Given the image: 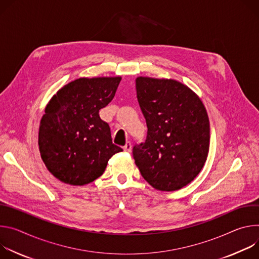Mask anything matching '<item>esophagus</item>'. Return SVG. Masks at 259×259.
<instances>
[{"instance_id": "esophagus-1", "label": "esophagus", "mask_w": 259, "mask_h": 259, "mask_svg": "<svg viewBox=\"0 0 259 259\" xmlns=\"http://www.w3.org/2000/svg\"><path fill=\"white\" fill-rule=\"evenodd\" d=\"M123 150H124L125 152H131V151H132V144H131V142H126V143H125V145H124V147H123Z\"/></svg>"}]
</instances>
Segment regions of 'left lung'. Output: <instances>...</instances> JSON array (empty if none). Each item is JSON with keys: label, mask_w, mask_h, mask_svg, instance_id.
<instances>
[{"label": "left lung", "mask_w": 259, "mask_h": 259, "mask_svg": "<svg viewBox=\"0 0 259 259\" xmlns=\"http://www.w3.org/2000/svg\"><path fill=\"white\" fill-rule=\"evenodd\" d=\"M137 99L148 127L134 147L141 175L153 188L178 190L203 168L210 147V122L198 96L174 79L136 78Z\"/></svg>", "instance_id": "8db88e82"}]
</instances>
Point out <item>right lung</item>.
Masks as SVG:
<instances>
[{
	"label": "right lung",
	"instance_id": "1",
	"mask_svg": "<svg viewBox=\"0 0 259 259\" xmlns=\"http://www.w3.org/2000/svg\"><path fill=\"white\" fill-rule=\"evenodd\" d=\"M116 77L78 78L48 102L38 144L47 169L66 184L81 186L99 178L109 159L122 149L112 143L110 127L99 111L114 98Z\"/></svg>",
	"mask_w": 259,
	"mask_h": 259
}]
</instances>
